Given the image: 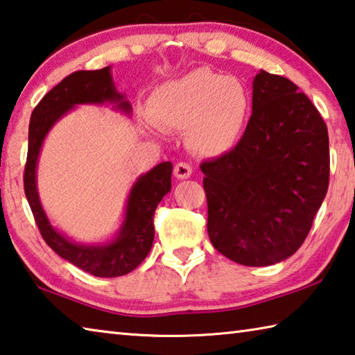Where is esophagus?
Listing matches in <instances>:
<instances>
[{
  "label": "esophagus",
  "instance_id": "1",
  "mask_svg": "<svg viewBox=\"0 0 355 355\" xmlns=\"http://www.w3.org/2000/svg\"><path fill=\"white\" fill-rule=\"evenodd\" d=\"M174 176L178 179H189L191 176V166L185 162H179V164L174 166Z\"/></svg>",
  "mask_w": 355,
  "mask_h": 355
}]
</instances>
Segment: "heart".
Listing matches in <instances>:
<instances>
[{
    "label": "heart",
    "instance_id": "b5f03b06",
    "mask_svg": "<svg viewBox=\"0 0 355 355\" xmlns=\"http://www.w3.org/2000/svg\"><path fill=\"white\" fill-rule=\"evenodd\" d=\"M155 126L187 130L195 153L215 157L239 145L251 115V95L239 78L193 70L153 92Z\"/></svg>",
    "mask_w": 355,
    "mask_h": 355
}]
</instances>
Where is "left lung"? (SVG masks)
I'll return each instance as SVG.
<instances>
[{"instance_id": "8db88e82", "label": "left lung", "mask_w": 355, "mask_h": 355, "mask_svg": "<svg viewBox=\"0 0 355 355\" xmlns=\"http://www.w3.org/2000/svg\"><path fill=\"white\" fill-rule=\"evenodd\" d=\"M201 171L215 250L246 266L279 263L300 250L326 198L327 126L300 87L260 70L243 137Z\"/></svg>"}]
</instances>
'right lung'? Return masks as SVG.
Returning <instances> with one entry per match:
<instances>
[{
    "instance_id": "obj_1",
    "label": "right lung",
    "mask_w": 355,
    "mask_h": 355,
    "mask_svg": "<svg viewBox=\"0 0 355 355\" xmlns=\"http://www.w3.org/2000/svg\"><path fill=\"white\" fill-rule=\"evenodd\" d=\"M80 104H109L121 114H132V105L116 90L110 67L76 71L49 90L33 110L29 121L28 160L24 166V193L43 240L62 259L96 277H118L135 270L154 241L153 216L159 202L171 190V162H162L137 178L129 190L123 221L114 237L99 243H79L49 221L37 187V165L49 130Z\"/></svg>"
}]
</instances>
